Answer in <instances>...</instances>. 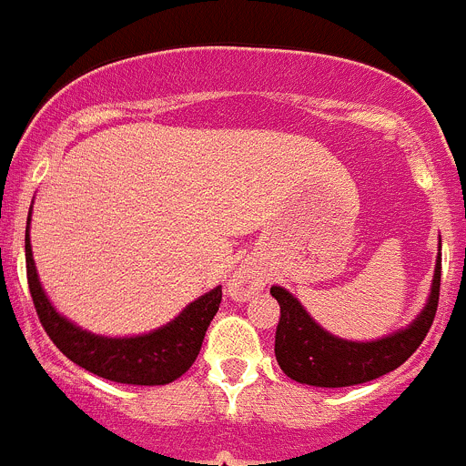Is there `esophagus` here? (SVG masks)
<instances>
[{
  "label": "esophagus",
  "mask_w": 466,
  "mask_h": 466,
  "mask_svg": "<svg viewBox=\"0 0 466 466\" xmlns=\"http://www.w3.org/2000/svg\"><path fill=\"white\" fill-rule=\"evenodd\" d=\"M262 285H265V274L253 262H244L235 269L231 280H228V292L235 299H247L256 294Z\"/></svg>",
  "instance_id": "1"
}]
</instances>
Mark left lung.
Masks as SVG:
<instances>
[{
    "mask_svg": "<svg viewBox=\"0 0 466 466\" xmlns=\"http://www.w3.org/2000/svg\"><path fill=\"white\" fill-rule=\"evenodd\" d=\"M440 280L441 256L437 258L431 299L421 315L408 329L376 342H347L333 338L312 321L288 289L274 285L269 292L280 306L274 353L280 370L297 383L315 388H349L390 374L417 351L431 330L440 301Z\"/></svg>",
    "mask_w": 466,
    "mask_h": 466,
    "instance_id": "obj_1",
    "label": "left lung"
}]
</instances>
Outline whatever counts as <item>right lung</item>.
Instances as JSON below:
<instances>
[{"mask_svg": "<svg viewBox=\"0 0 466 466\" xmlns=\"http://www.w3.org/2000/svg\"><path fill=\"white\" fill-rule=\"evenodd\" d=\"M29 222L31 215L26 219V224ZM25 251L29 292L45 333L61 349L63 356L113 383L167 385L181 379L199 356L206 330L222 303V288H215L154 333L137 338H99L63 319L45 297L31 256L29 228L25 235Z\"/></svg>", "mask_w": 466, "mask_h": 466, "instance_id": "1", "label": "right lung"}]
</instances>
